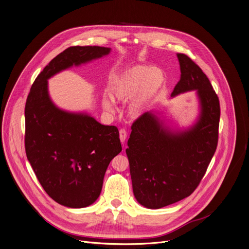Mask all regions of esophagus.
<instances>
[{
    "instance_id": "obj_1",
    "label": "esophagus",
    "mask_w": 249,
    "mask_h": 249,
    "mask_svg": "<svg viewBox=\"0 0 249 249\" xmlns=\"http://www.w3.org/2000/svg\"><path fill=\"white\" fill-rule=\"evenodd\" d=\"M119 138H120V141L122 142V144L124 143L126 138H127V132L125 129H120L119 130Z\"/></svg>"
}]
</instances>
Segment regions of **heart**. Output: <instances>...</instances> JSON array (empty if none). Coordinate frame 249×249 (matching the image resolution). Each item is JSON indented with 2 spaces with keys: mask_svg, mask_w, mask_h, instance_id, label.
Segmentation results:
<instances>
[{
  "mask_svg": "<svg viewBox=\"0 0 249 249\" xmlns=\"http://www.w3.org/2000/svg\"><path fill=\"white\" fill-rule=\"evenodd\" d=\"M164 80L165 76L160 68L134 65L110 78L108 94L114 102L119 104H125L133 98L129 106V115L138 118L159 92ZM111 100L104 97L101 104L106 111L113 113L114 105Z\"/></svg>",
  "mask_w": 249,
  "mask_h": 249,
  "instance_id": "obj_1",
  "label": "heart"
}]
</instances>
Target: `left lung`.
Here are the masks:
<instances>
[{"instance_id":"8db88e82","label":"left lung","mask_w":249,"mask_h":249,"mask_svg":"<svg viewBox=\"0 0 249 249\" xmlns=\"http://www.w3.org/2000/svg\"><path fill=\"white\" fill-rule=\"evenodd\" d=\"M181 78L171 97L196 91L200 112L188 130L174 131L153 111L133 124L126 153L140 204L158 209L191 196L203 178L218 143L220 104L207 76L188 55L177 53Z\"/></svg>"}]
</instances>
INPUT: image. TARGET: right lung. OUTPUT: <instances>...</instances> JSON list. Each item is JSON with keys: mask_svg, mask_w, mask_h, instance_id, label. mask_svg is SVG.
Instances as JSON below:
<instances>
[{"mask_svg": "<svg viewBox=\"0 0 249 249\" xmlns=\"http://www.w3.org/2000/svg\"><path fill=\"white\" fill-rule=\"evenodd\" d=\"M109 53L110 48L99 46L66 49L37 76L27 97V159L45 192L66 207H87L98 199L106 171L122 146L117 127L103 125L87 113L58 108L50 98L48 79Z\"/></svg>", "mask_w": 249, "mask_h": 249, "instance_id": "right-lung-1", "label": "right lung"}]
</instances>
